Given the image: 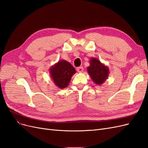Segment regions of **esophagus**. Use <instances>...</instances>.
<instances>
[{
  "label": "esophagus",
  "mask_w": 148,
  "mask_h": 148,
  "mask_svg": "<svg viewBox=\"0 0 148 148\" xmlns=\"http://www.w3.org/2000/svg\"><path fill=\"white\" fill-rule=\"evenodd\" d=\"M77 70L78 72L81 73V72H82V71H83V67L82 66H78V67H77Z\"/></svg>",
  "instance_id": "esophagus-1"
}]
</instances>
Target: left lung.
Segmentation results:
<instances>
[{
	"mask_svg": "<svg viewBox=\"0 0 148 148\" xmlns=\"http://www.w3.org/2000/svg\"><path fill=\"white\" fill-rule=\"evenodd\" d=\"M88 72L94 82L97 84H101L108 77L109 69L102 64L99 60L92 58L90 65L88 67Z\"/></svg>",
	"mask_w": 148,
	"mask_h": 148,
	"instance_id": "obj_1",
	"label": "left lung"
}]
</instances>
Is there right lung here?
I'll list each match as a JSON object with an SVG mask.
<instances>
[{
	"label": "right lung",
	"mask_w": 148,
	"mask_h": 148,
	"mask_svg": "<svg viewBox=\"0 0 148 148\" xmlns=\"http://www.w3.org/2000/svg\"><path fill=\"white\" fill-rule=\"evenodd\" d=\"M76 70L69 62L66 60H61L54 66L51 67L50 73L53 82L57 87L61 89L68 86L73 75Z\"/></svg>",
	"instance_id": "add662e5"
}]
</instances>
